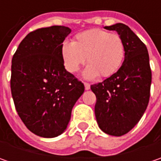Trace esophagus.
<instances>
[{
	"mask_svg": "<svg viewBox=\"0 0 161 161\" xmlns=\"http://www.w3.org/2000/svg\"><path fill=\"white\" fill-rule=\"evenodd\" d=\"M84 86H85V90H90V85L87 82H84Z\"/></svg>",
	"mask_w": 161,
	"mask_h": 161,
	"instance_id": "esophagus-1",
	"label": "esophagus"
}]
</instances>
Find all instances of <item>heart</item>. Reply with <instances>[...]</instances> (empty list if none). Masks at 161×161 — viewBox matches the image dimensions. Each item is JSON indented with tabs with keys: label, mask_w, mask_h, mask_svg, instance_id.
I'll return each instance as SVG.
<instances>
[{
	"label": "heart",
	"mask_w": 161,
	"mask_h": 161,
	"mask_svg": "<svg viewBox=\"0 0 161 161\" xmlns=\"http://www.w3.org/2000/svg\"><path fill=\"white\" fill-rule=\"evenodd\" d=\"M125 53V44L119 35L99 28L80 32L72 43L65 41L61 47L65 69L71 73L77 72L87 57L89 66L84 75L89 79L114 75L122 66Z\"/></svg>",
	"instance_id": "obj_1"
}]
</instances>
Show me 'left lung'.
Masks as SVG:
<instances>
[{"label": "left lung", "instance_id": "8db88e82", "mask_svg": "<svg viewBox=\"0 0 161 161\" xmlns=\"http://www.w3.org/2000/svg\"><path fill=\"white\" fill-rule=\"evenodd\" d=\"M115 30L125 44V61L114 75L90 86L96 95L95 114L104 133L121 136L131 131L145 112L152 84L146 46L123 23L105 27Z\"/></svg>", "mask_w": 161, "mask_h": 161}]
</instances>
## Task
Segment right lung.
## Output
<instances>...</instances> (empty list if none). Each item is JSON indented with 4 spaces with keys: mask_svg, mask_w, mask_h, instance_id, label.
<instances>
[{
    "mask_svg": "<svg viewBox=\"0 0 161 161\" xmlns=\"http://www.w3.org/2000/svg\"><path fill=\"white\" fill-rule=\"evenodd\" d=\"M71 29H36L20 42L11 61L10 90L16 110L30 132L53 138L64 133L84 85L65 70L61 47Z\"/></svg>",
    "mask_w": 161,
    "mask_h": 161,
    "instance_id": "1",
    "label": "right lung"
}]
</instances>
